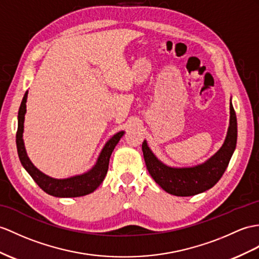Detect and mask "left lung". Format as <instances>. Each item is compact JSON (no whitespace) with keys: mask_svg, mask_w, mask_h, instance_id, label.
Masks as SVG:
<instances>
[{"mask_svg":"<svg viewBox=\"0 0 259 259\" xmlns=\"http://www.w3.org/2000/svg\"><path fill=\"white\" fill-rule=\"evenodd\" d=\"M237 141V121L232 101L230 103V125L224 143L215 154L199 165L171 167L163 163L153 153L147 141L142 145L145 163L156 184L166 192L177 197H190L209 190L222 177L234 153Z\"/></svg>","mask_w":259,"mask_h":259,"instance_id":"obj_1","label":"left lung"}]
</instances>
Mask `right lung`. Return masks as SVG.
I'll use <instances>...</instances> for the list:
<instances>
[{
  "instance_id": "add662e5",
  "label": "right lung",
  "mask_w": 259,
  "mask_h": 259,
  "mask_svg": "<svg viewBox=\"0 0 259 259\" xmlns=\"http://www.w3.org/2000/svg\"><path fill=\"white\" fill-rule=\"evenodd\" d=\"M27 96L28 91H26L24 94L17 116L18 124L16 134V146L22 166L29 174L30 177L34 179L36 184L39 186V188H41V190H44L50 195H54V197L77 198L92 193L103 182L109 169V161L112 155V151L114 150L115 146L119 142V140H121V137L124 135L125 132H117L116 134L113 135L110 140L104 144V146L102 150H101V153L99 154V157L96 163H94V166L88 170V171L64 179L53 178L50 177V176L41 172L38 168L34 166V163L28 158L26 149H25L23 133L25 114H26Z\"/></svg>"
}]
</instances>
